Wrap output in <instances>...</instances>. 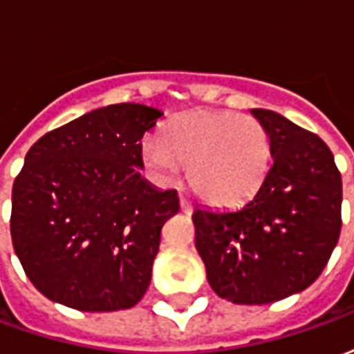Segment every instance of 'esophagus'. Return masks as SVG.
I'll list each match as a JSON object with an SVG mask.
<instances>
[{
	"label": "esophagus",
	"instance_id": "1",
	"mask_svg": "<svg viewBox=\"0 0 354 354\" xmlns=\"http://www.w3.org/2000/svg\"><path fill=\"white\" fill-rule=\"evenodd\" d=\"M180 208H182L184 214H192L193 212V205L187 199H184V197H180Z\"/></svg>",
	"mask_w": 354,
	"mask_h": 354
}]
</instances>
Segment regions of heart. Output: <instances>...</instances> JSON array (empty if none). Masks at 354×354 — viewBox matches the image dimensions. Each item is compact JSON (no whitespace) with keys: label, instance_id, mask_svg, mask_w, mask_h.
<instances>
[{"label":"heart","instance_id":"heart-1","mask_svg":"<svg viewBox=\"0 0 354 354\" xmlns=\"http://www.w3.org/2000/svg\"><path fill=\"white\" fill-rule=\"evenodd\" d=\"M271 134L260 119L233 111H193L167 124L161 138L142 144V161L159 182L187 165L193 192L214 207L250 199L271 167Z\"/></svg>","mask_w":354,"mask_h":354}]
</instances>
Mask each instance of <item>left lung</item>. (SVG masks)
Returning a JSON list of instances; mask_svg holds the SVG:
<instances>
[{
	"mask_svg": "<svg viewBox=\"0 0 354 354\" xmlns=\"http://www.w3.org/2000/svg\"><path fill=\"white\" fill-rule=\"evenodd\" d=\"M252 115L273 144L263 184L241 208L193 212L208 284L241 305L273 304L311 286L342 231V174L330 147L271 109Z\"/></svg>",
	"mask_w": 354,
	"mask_h": 354,
	"instance_id": "left-lung-1",
	"label": "left lung"
}]
</instances>
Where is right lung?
I'll return each mask as SVG.
<instances>
[{
	"mask_svg": "<svg viewBox=\"0 0 354 354\" xmlns=\"http://www.w3.org/2000/svg\"><path fill=\"white\" fill-rule=\"evenodd\" d=\"M162 111L111 104L47 132L12 184L11 237L24 273L50 301L104 313L138 304L176 189L140 176L142 144Z\"/></svg>",
	"mask_w": 354,
	"mask_h": 354,
	"instance_id": "obj_1",
	"label": "right lung"
}]
</instances>
